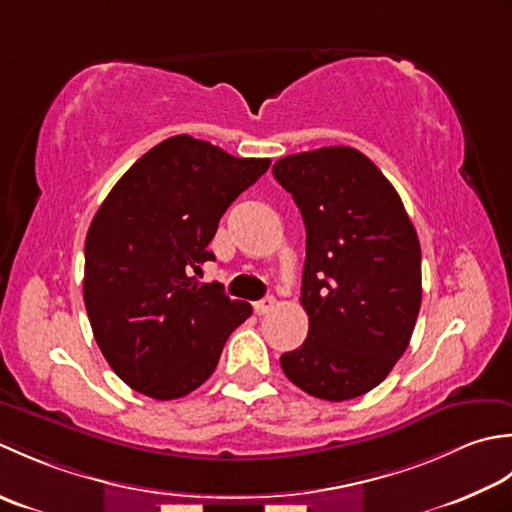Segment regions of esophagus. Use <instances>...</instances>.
Segmentation results:
<instances>
[{"mask_svg": "<svg viewBox=\"0 0 512 512\" xmlns=\"http://www.w3.org/2000/svg\"><path fill=\"white\" fill-rule=\"evenodd\" d=\"M276 307V298L274 296H267V298H263V300H258V302H254V311L258 316H265V314H269L271 309Z\"/></svg>", "mask_w": 512, "mask_h": 512, "instance_id": "obj_1", "label": "esophagus"}]
</instances>
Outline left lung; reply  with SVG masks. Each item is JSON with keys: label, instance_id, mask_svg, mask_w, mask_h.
Listing matches in <instances>:
<instances>
[{"label": "left lung", "instance_id": "obj_1", "mask_svg": "<svg viewBox=\"0 0 512 512\" xmlns=\"http://www.w3.org/2000/svg\"><path fill=\"white\" fill-rule=\"evenodd\" d=\"M276 181L307 229L300 305L309 333L280 356L287 378L329 402L375 389L409 347L422 302V252L400 194L344 145L289 154Z\"/></svg>", "mask_w": 512, "mask_h": 512}]
</instances>
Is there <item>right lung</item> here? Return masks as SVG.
<instances>
[{
  "mask_svg": "<svg viewBox=\"0 0 512 512\" xmlns=\"http://www.w3.org/2000/svg\"><path fill=\"white\" fill-rule=\"evenodd\" d=\"M269 159H236L176 134L154 145L112 187L86 236L83 300L112 371L154 400L192 393L214 373L252 305L201 285L207 245L238 194Z\"/></svg>",
  "mask_w": 512,
  "mask_h": 512,
  "instance_id": "add662e5",
  "label": "right lung"
}]
</instances>
